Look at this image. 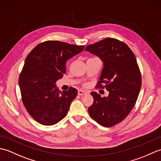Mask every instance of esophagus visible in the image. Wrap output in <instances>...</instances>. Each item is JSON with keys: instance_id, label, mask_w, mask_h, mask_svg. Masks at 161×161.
Returning <instances> with one entry per match:
<instances>
[{"instance_id": "34e87169", "label": "esophagus", "mask_w": 161, "mask_h": 161, "mask_svg": "<svg viewBox=\"0 0 161 161\" xmlns=\"http://www.w3.org/2000/svg\"><path fill=\"white\" fill-rule=\"evenodd\" d=\"M86 92L82 91V90H78V95H86Z\"/></svg>"}]
</instances>
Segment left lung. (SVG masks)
<instances>
[{
  "mask_svg": "<svg viewBox=\"0 0 161 161\" xmlns=\"http://www.w3.org/2000/svg\"><path fill=\"white\" fill-rule=\"evenodd\" d=\"M85 51L103 61L97 88H106L109 92L108 97H104L92 92L94 100L88 108V114L102 126L111 127L125 119L137 101L142 84L137 61L125 43L114 38H106L88 45Z\"/></svg>",
  "mask_w": 161,
  "mask_h": 161,
  "instance_id": "1",
  "label": "left lung"
}]
</instances>
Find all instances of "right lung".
<instances>
[{"label": "right lung", "mask_w": 161, "mask_h": 161, "mask_svg": "<svg viewBox=\"0 0 161 161\" xmlns=\"http://www.w3.org/2000/svg\"><path fill=\"white\" fill-rule=\"evenodd\" d=\"M84 46L46 41L27 56L19 79L21 99L27 111L43 125H53L66 117L76 88L61 92L56 81L66 73V61L84 49Z\"/></svg>", "instance_id": "add662e5"}]
</instances>
